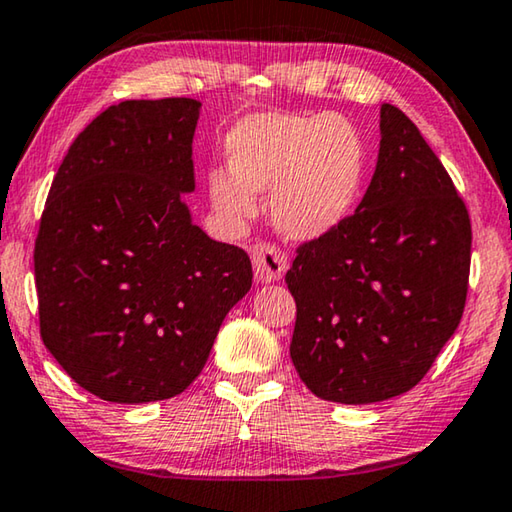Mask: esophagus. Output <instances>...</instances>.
<instances>
[{
	"label": "esophagus",
	"mask_w": 512,
	"mask_h": 512,
	"mask_svg": "<svg viewBox=\"0 0 512 512\" xmlns=\"http://www.w3.org/2000/svg\"><path fill=\"white\" fill-rule=\"evenodd\" d=\"M257 282H275L287 271V255L273 243H257L253 248Z\"/></svg>",
	"instance_id": "34e87169"
}]
</instances>
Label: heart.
<instances>
[{"instance_id": "b5f03b06", "label": "heart", "mask_w": 512, "mask_h": 512, "mask_svg": "<svg viewBox=\"0 0 512 512\" xmlns=\"http://www.w3.org/2000/svg\"><path fill=\"white\" fill-rule=\"evenodd\" d=\"M230 175L214 173L209 193L232 218L255 214V193H271V218L291 241L335 232L358 202L367 175V145L337 113L266 111L227 134Z\"/></svg>"}]
</instances>
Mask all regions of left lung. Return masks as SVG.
<instances>
[{
	"label": "left lung",
	"mask_w": 512,
	"mask_h": 512,
	"mask_svg": "<svg viewBox=\"0 0 512 512\" xmlns=\"http://www.w3.org/2000/svg\"><path fill=\"white\" fill-rule=\"evenodd\" d=\"M472 223L417 125L380 107L376 173L335 232L296 248L291 362L319 399L405 394L433 367L467 300Z\"/></svg>",
	"instance_id": "1"
}]
</instances>
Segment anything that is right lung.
Instances as JSON below:
<instances>
[{
  "label": "right lung",
  "mask_w": 512,
  "mask_h": 512,
  "mask_svg": "<svg viewBox=\"0 0 512 512\" xmlns=\"http://www.w3.org/2000/svg\"><path fill=\"white\" fill-rule=\"evenodd\" d=\"M198 116L191 97L113 104L70 145L40 216V337L102 401L182 394L253 285L246 250L207 237L182 200Z\"/></svg>",
  "instance_id": "1"
}]
</instances>
